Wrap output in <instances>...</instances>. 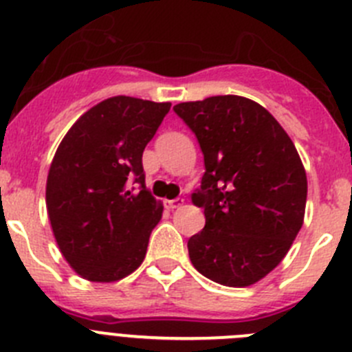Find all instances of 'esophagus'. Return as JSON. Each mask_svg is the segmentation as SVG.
Instances as JSON below:
<instances>
[{
    "mask_svg": "<svg viewBox=\"0 0 352 352\" xmlns=\"http://www.w3.org/2000/svg\"><path fill=\"white\" fill-rule=\"evenodd\" d=\"M183 204H185V201H183V199H173V201H166L167 209H178V208H182Z\"/></svg>",
    "mask_w": 352,
    "mask_h": 352,
    "instance_id": "obj_1",
    "label": "esophagus"
}]
</instances>
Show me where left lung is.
Segmentation results:
<instances>
[{"label":"left lung","mask_w":352,"mask_h":352,"mask_svg":"<svg viewBox=\"0 0 352 352\" xmlns=\"http://www.w3.org/2000/svg\"><path fill=\"white\" fill-rule=\"evenodd\" d=\"M206 173L192 202L206 227L188 239L192 265L232 288L258 283L281 263L304 223L307 176L295 144L263 106L241 96L179 102Z\"/></svg>","instance_id":"1"}]
</instances>
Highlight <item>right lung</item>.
<instances>
[{
  "label": "right lung",
  "instance_id": "obj_1",
  "mask_svg": "<svg viewBox=\"0 0 352 352\" xmlns=\"http://www.w3.org/2000/svg\"><path fill=\"white\" fill-rule=\"evenodd\" d=\"M169 109L170 102L129 96L104 99L73 124L54 155L48 220L66 262L87 281H120L143 263L164 211L144 186L143 151Z\"/></svg>",
  "mask_w": 352,
  "mask_h": 352
}]
</instances>
